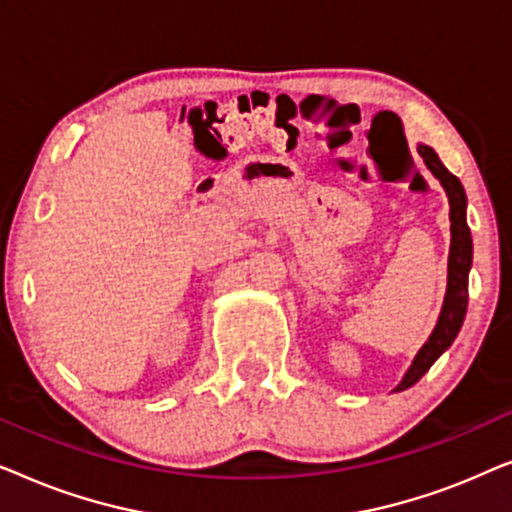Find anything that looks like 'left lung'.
<instances>
[{"instance_id": "1", "label": "left lung", "mask_w": 512, "mask_h": 512, "mask_svg": "<svg viewBox=\"0 0 512 512\" xmlns=\"http://www.w3.org/2000/svg\"><path fill=\"white\" fill-rule=\"evenodd\" d=\"M419 156L424 158L426 167H429L433 177L443 184L447 200H450V230H452V244H450V258H447V293L443 310H440L438 324L429 335V340L424 342V347L419 349L415 361L401 384L394 391H403L412 387V384L422 380V375L429 370L440 354L452 345L457 338L461 324H464L466 307H468V270L473 263V240L471 230L466 223V193L461 181L440 163L438 153L431 146L419 144L417 146Z\"/></svg>"}]
</instances>
